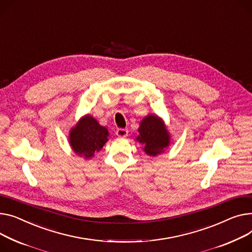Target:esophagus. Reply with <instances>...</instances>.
Masks as SVG:
<instances>
[{"instance_id": "34e87169", "label": "esophagus", "mask_w": 252, "mask_h": 252, "mask_svg": "<svg viewBox=\"0 0 252 252\" xmlns=\"http://www.w3.org/2000/svg\"><path fill=\"white\" fill-rule=\"evenodd\" d=\"M127 132H128V130L126 128L120 127V128L116 129V136L120 137V138H125V137L127 136Z\"/></svg>"}]
</instances>
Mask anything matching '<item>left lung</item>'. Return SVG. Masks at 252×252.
<instances>
[{"label":"left lung","instance_id":"left-lung-1","mask_svg":"<svg viewBox=\"0 0 252 252\" xmlns=\"http://www.w3.org/2000/svg\"><path fill=\"white\" fill-rule=\"evenodd\" d=\"M140 135L137 138L144 146V151L151 156L163 152L169 145V135L162 121L156 115H149L142 121L138 129Z\"/></svg>","mask_w":252,"mask_h":252}]
</instances>
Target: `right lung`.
I'll use <instances>...</instances> for the list:
<instances>
[{
	"mask_svg": "<svg viewBox=\"0 0 252 252\" xmlns=\"http://www.w3.org/2000/svg\"><path fill=\"white\" fill-rule=\"evenodd\" d=\"M107 128L100 126L90 115L79 122L70 133V144L78 155L90 158L107 142Z\"/></svg>",
	"mask_w": 252,
	"mask_h": 252,
	"instance_id": "obj_1",
	"label": "right lung"
}]
</instances>
